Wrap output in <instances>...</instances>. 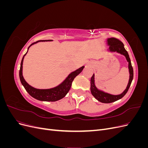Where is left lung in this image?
<instances>
[{
  "mask_svg": "<svg viewBox=\"0 0 148 148\" xmlns=\"http://www.w3.org/2000/svg\"><path fill=\"white\" fill-rule=\"evenodd\" d=\"M107 46H109V49L107 50L109 52H116L124 56L125 58H126L127 61L128 62L130 78H129V81L127 84V86L126 89L123 91V92L118 95H113L107 92H106L103 91L99 90V89H98L96 88L95 85V74H93V75L92 76V77L91 78V88H90L91 92L92 95L95 97L97 101H99V102L102 103H111L117 100H119L121 99V98H122L127 92L133 78V69L132 66L131 60H130V59L129 55L127 51L125 50L123 44L121 41H120L119 39L114 38H110L107 39Z\"/></svg>",
  "mask_w": 148,
  "mask_h": 148,
  "instance_id": "obj_1",
  "label": "left lung"
}]
</instances>
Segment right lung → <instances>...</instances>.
I'll list each match as a JSON object with an SVG mask.
<instances>
[{
    "label": "right lung",
    "mask_w": 148,
    "mask_h": 148,
    "mask_svg": "<svg viewBox=\"0 0 148 148\" xmlns=\"http://www.w3.org/2000/svg\"><path fill=\"white\" fill-rule=\"evenodd\" d=\"M44 41H51V40H40V41L31 44L28 47L27 52H26V53L23 57V59H22L21 62L20 69L19 71V77L22 85L24 86L26 91L29 93V95L31 96H32L33 97L35 98L36 99L39 101L54 102L62 99V98H64L66 95V94L68 93V92L70 90L74 78L82 72V70L84 68V66H83L82 67H80L78 69L76 70L75 71H72V72L70 73L68 75V77L64 79V81L63 82L54 88L50 89H37L31 86V85H29L25 81V79H24L23 76V63L24 57L26 53H27L29 48L31 46L39 42Z\"/></svg>",
    "instance_id": "1"
}]
</instances>
